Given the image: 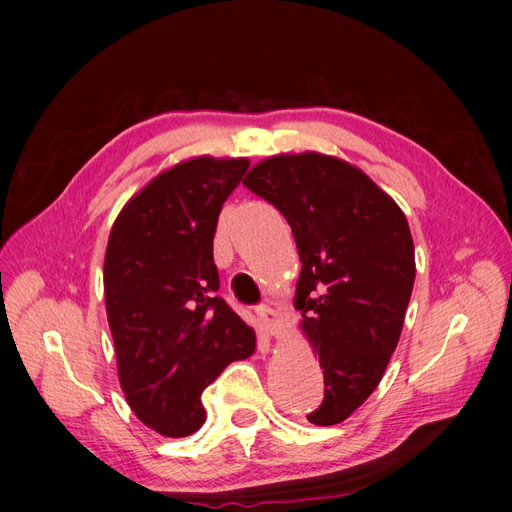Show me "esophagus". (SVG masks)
<instances>
[{"label": "esophagus", "instance_id": "34e87169", "mask_svg": "<svg viewBox=\"0 0 512 512\" xmlns=\"http://www.w3.org/2000/svg\"><path fill=\"white\" fill-rule=\"evenodd\" d=\"M256 314L262 322V327H265L271 335H280V316L275 314V309H271L269 305H258Z\"/></svg>", "mask_w": 512, "mask_h": 512}]
</instances>
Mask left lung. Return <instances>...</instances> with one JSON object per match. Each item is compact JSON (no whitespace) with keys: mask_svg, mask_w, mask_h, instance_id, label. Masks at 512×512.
Listing matches in <instances>:
<instances>
[{"mask_svg":"<svg viewBox=\"0 0 512 512\" xmlns=\"http://www.w3.org/2000/svg\"><path fill=\"white\" fill-rule=\"evenodd\" d=\"M243 185L280 211L303 262L297 309L324 369L314 425L342 423L376 391L414 286L404 211L363 170L322 153L275 156Z\"/></svg>","mask_w":512,"mask_h":512,"instance_id":"left-lung-1","label":"left lung"}]
</instances>
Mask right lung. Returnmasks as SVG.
Segmentation results:
<instances>
[{
	"instance_id": "right-lung-1",
	"label": "right lung",
	"mask_w": 512,
	"mask_h": 512,
	"mask_svg": "<svg viewBox=\"0 0 512 512\" xmlns=\"http://www.w3.org/2000/svg\"><path fill=\"white\" fill-rule=\"evenodd\" d=\"M250 162L194 158L158 175L121 209L104 256V297L121 389L166 438L205 423L200 395L256 335L218 297L213 237Z\"/></svg>"
}]
</instances>
